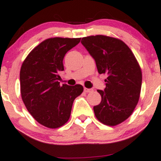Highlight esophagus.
Returning <instances> with one entry per match:
<instances>
[{
	"instance_id": "esophagus-1",
	"label": "esophagus",
	"mask_w": 161,
	"mask_h": 161,
	"mask_svg": "<svg viewBox=\"0 0 161 161\" xmlns=\"http://www.w3.org/2000/svg\"><path fill=\"white\" fill-rule=\"evenodd\" d=\"M84 91L86 92V93H89V92H93L92 89H87V88H84Z\"/></svg>"
}]
</instances>
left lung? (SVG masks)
I'll return each mask as SVG.
<instances>
[{
  "label": "left lung",
  "mask_w": 161,
  "mask_h": 161,
  "mask_svg": "<svg viewBox=\"0 0 161 161\" xmlns=\"http://www.w3.org/2000/svg\"><path fill=\"white\" fill-rule=\"evenodd\" d=\"M81 43L95 59L99 74H106L105 89L93 107L102 123L114 126L130 117L140 97L142 73L129 47L118 39L96 35L83 37Z\"/></svg>",
  "instance_id": "1"
}]
</instances>
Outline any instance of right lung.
<instances>
[{
	"mask_svg": "<svg viewBox=\"0 0 161 161\" xmlns=\"http://www.w3.org/2000/svg\"><path fill=\"white\" fill-rule=\"evenodd\" d=\"M81 38H49L30 53L20 72L23 102L33 118L43 126L57 128L68 121L72 104L82 94L81 85L60 86L58 75L63 58Z\"/></svg>",
	"mask_w": 161,
	"mask_h": 161,
	"instance_id": "add662e5",
	"label": "right lung"
}]
</instances>
